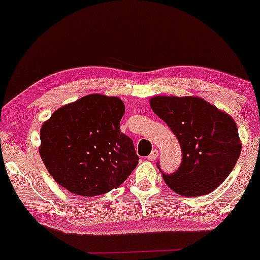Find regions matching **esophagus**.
Segmentation results:
<instances>
[{"instance_id":"esophagus-1","label":"esophagus","mask_w":260,"mask_h":260,"mask_svg":"<svg viewBox=\"0 0 260 260\" xmlns=\"http://www.w3.org/2000/svg\"><path fill=\"white\" fill-rule=\"evenodd\" d=\"M157 156H158V150L154 149V150L151 151V154L148 156V159H149V161H155V159L157 158Z\"/></svg>"}]
</instances>
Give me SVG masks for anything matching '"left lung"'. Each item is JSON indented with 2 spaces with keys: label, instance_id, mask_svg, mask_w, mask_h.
I'll use <instances>...</instances> for the list:
<instances>
[{
  "label": "left lung",
  "instance_id": "1",
  "mask_svg": "<svg viewBox=\"0 0 260 260\" xmlns=\"http://www.w3.org/2000/svg\"><path fill=\"white\" fill-rule=\"evenodd\" d=\"M150 106L172 129L182 150L177 172L162 174L167 186L184 197L206 195L219 187L241 152V141L232 117L193 95H155Z\"/></svg>",
  "mask_w": 260,
  "mask_h": 260
}]
</instances>
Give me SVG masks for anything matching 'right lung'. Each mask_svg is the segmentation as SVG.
Wrapping results in <instances>:
<instances>
[{
    "instance_id": "obj_1",
    "label": "right lung",
    "mask_w": 260,
    "mask_h": 260,
    "mask_svg": "<svg viewBox=\"0 0 260 260\" xmlns=\"http://www.w3.org/2000/svg\"><path fill=\"white\" fill-rule=\"evenodd\" d=\"M118 97L92 93L55 110L42 124L39 152L56 183L80 197L120 186L138 165L133 140L120 133Z\"/></svg>"
}]
</instances>
